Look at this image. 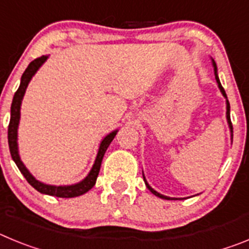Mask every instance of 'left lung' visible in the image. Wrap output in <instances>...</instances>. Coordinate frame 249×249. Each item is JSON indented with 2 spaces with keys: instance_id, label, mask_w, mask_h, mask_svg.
Masks as SVG:
<instances>
[{
  "instance_id": "obj_1",
  "label": "left lung",
  "mask_w": 249,
  "mask_h": 249,
  "mask_svg": "<svg viewBox=\"0 0 249 249\" xmlns=\"http://www.w3.org/2000/svg\"><path fill=\"white\" fill-rule=\"evenodd\" d=\"M212 66H213V71H214V76H215V81H217V85H218V89L219 91H221V93L223 94V97L226 98V109H227V112H226V117H227V122H228V127H230V131H231V138L233 140V127H232V122H231V114H230V102H228V98H227V94H226V91L223 89V87H222L221 85V81H219L218 78V71H217V65H215L214 59L212 58ZM143 179H144V183H146V187L148 188L149 191H151L152 193L155 196H157V197H160V198L162 199H169V201H172V199H183V198H172V197H168V196H163L160 195V192H157V191H155L153 188H152L151 186L148 184V182L146 181V177H144L143 175Z\"/></svg>"
}]
</instances>
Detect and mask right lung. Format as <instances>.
I'll use <instances>...</instances> for the list:
<instances>
[{"label":"right lung","instance_id":"right-lung-1","mask_svg":"<svg viewBox=\"0 0 249 249\" xmlns=\"http://www.w3.org/2000/svg\"><path fill=\"white\" fill-rule=\"evenodd\" d=\"M48 56L38 57V58L34 59L32 62L28 65L26 68V71L23 72L21 77V83H19L18 89L16 91L15 96H13L12 105H11V118H10V124H8V146H10L11 157L15 160V163L17 164L18 169L23 175V177L27 179L28 183L34 187L35 190L38 191L39 193L48 196H54V197H61V198H72V197H78V196L85 195L86 192H89L92 187L96 184V179L100 173L101 163H102L103 156H105L106 151L113 141L114 136L117 135L118 129L112 131L111 133L106 136L102 141H101L100 147H98L97 156L94 160V163L92 166L91 171L82 181L74 184H67V186H53V184H46L43 182L38 181L34 176L31 175L30 171L26 168L23 162L21 160L18 152V143H17V136H18V124H19V118H21V105L23 96L26 93V89H27L28 83L32 80V77L36 74L38 71L39 67L47 61Z\"/></svg>","mask_w":249,"mask_h":249}]
</instances>
